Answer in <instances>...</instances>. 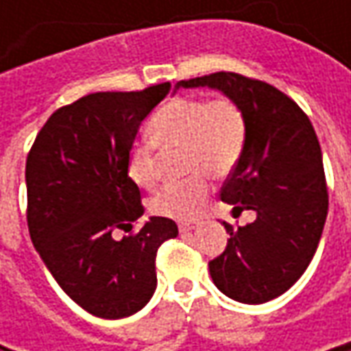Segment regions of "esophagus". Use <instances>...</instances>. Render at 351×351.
<instances>
[{
	"label": "esophagus",
	"instance_id": "1",
	"mask_svg": "<svg viewBox=\"0 0 351 351\" xmlns=\"http://www.w3.org/2000/svg\"><path fill=\"white\" fill-rule=\"evenodd\" d=\"M193 228H195V223H180V232H182V234L191 232Z\"/></svg>",
	"mask_w": 351,
	"mask_h": 351
}]
</instances>
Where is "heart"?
<instances>
[{"label": "heart", "instance_id": "b5f03b06", "mask_svg": "<svg viewBox=\"0 0 351 351\" xmlns=\"http://www.w3.org/2000/svg\"><path fill=\"white\" fill-rule=\"evenodd\" d=\"M150 142H136L127 156V173L142 189H152L158 176V152L182 150L183 173H193L158 191L148 207L173 221H189L207 205L209 180H224L246 148L248 123L242 107L230 97H173L148 123Z\"/></svg>", "mask_w": 351, "mask_h": 351}]
</instances>
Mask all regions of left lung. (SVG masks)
Returning a JSON list of instances; mask_svg holds the SVG:
<instances>
[{
  "instance_id": "obj_1",
  "label": "left lung",
  "mask_w": 351,
  "mask_h": 351,
  "mask_svg": "<svg viewBox=\"0 0 351 351\" xmlns=\"http://www.w3.org/2000/svg\"><path fill=\"white\" fill-rule=\"evenodd\" d=\"M178 88L219 89L246 115V148L221 199L258 217L236 230L224 223L230 238L209 271L226 297L267 303L303 276L326 223L328 191L317 132L297 103L260 80L217 72L183 80Z\"/></svg>"
}]
</instances>
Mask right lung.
Returning <instances> with one entry per match:
<instances>
[{"label": "right lung", "mask_w": 351, "mask_h": 351, "mask_svg": "<svg viewBox=\"0 0 351 351\" xmlns=\"http://www.w3.org/2000/svg\"><path fill=\"white\" fill-rule=\"evenodd\" d=\"M171 89L99 91L60 107L27 156V223L34 248L62 291L89 315L125 318L156 291V252L178 236L171 219L144 215L127 156L141 123Z\"/></svg>", "instance_id": "1"}]
</instances>
